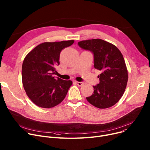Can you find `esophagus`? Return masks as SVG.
Here are the masks:
<instances>
[{
  "instance_id": "1",
  "label": "esophagus",
  "mask_w": 150,
  "mask_h": 150,
  "mask_svg": "<svg viewBox=\"0 0 150 150\" xmlns=\"http://www.w3.org/2000/svg\"><path fill=\"white\" fill-rule=\"evenodd\" d=\"M75 83L78 85V86H82L83 84V82H75Z\"/></svg>"
}]
</instances>
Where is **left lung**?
I'll list each match as a JSON object with an SVG mask.
<instances>
[{
	"mask_svg": "<svg viewBox=\"0 0 150 150\" xmlns=\"http://www.w3.org/2000/svg\"><path fill=\"white\" fill-rule=\"evenodd\" d=\"M78 45L94 54V68L101 71L100 83L88 101L99 109L109 108L120 100L128 81V71L123 56L115 45L101 39L79 41Z\"/></svg>",
	"mask_w": 150,
	"mask_h": 150,
	"instance_id": "left-lung-1",
	"label": "left lung"
}]
</instances>
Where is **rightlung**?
Instances as JSON below:
<instances>
[{"instance_id":"1","label":"right lung","mask_w":150,"mask_h":150,"mask_svg":"<svg viewBox=\"0 0 150 150\" xmlns=\"http://www.w3.org/2000/svg\"><path fill=\"white\" fill-rule=\"evenodd\" d=\"M74 40L45 42L38 45L25 57L22 65V83L26 94L37 106L51 108L65 98L73 82L53 76L59 65L61 52Z\"/></svg>"}]
</instances>
